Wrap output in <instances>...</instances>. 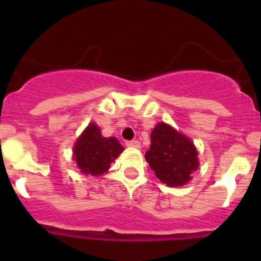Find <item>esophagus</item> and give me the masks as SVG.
Wrapping results in <instances>:
<instances>
[{
    "label": "esophagus",
    "instance_id": "34e87169",
    "mask_svg": "<svg viewBox=\"0 0 261 261\" xmlns=\"http://www.w3.org/2000/svg\"><path fill=\"white\" fill-rule=\"evenodd\" d=\"M126 145L127 146H131V147H140L141 146V144H140V141H138V140H131V141H127V143H126Z\"/></svg>",
    "mask_w": 261,
    "mask_h": 261
}]
</instances>
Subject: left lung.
I'll list each match as a JSON object with an SVG mask.
<instances>
[{"instance_id":"obj_1","label":"left lung","mask_w":261,"mask_h":261,"mask_svg":"<svg viewBox=\"0 0 261 261\" xmlns=\"http://www.w3.org/2000/svg\"><path fill=\"white\" fill-rule=\"evenodd\" d=\"M151 145L145 158L155 175L169 187H179L192 179L198 169L197 150L187 136L160 122L151 133Z\"/></svg>"}]
</instances>
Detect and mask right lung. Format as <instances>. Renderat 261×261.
Wrapping results in <instances>:
<instances>
[{"mask_svg":"<svg viewBox=\"0 0 261 261\" xmlns=\"http://www.w3.org/2000/svg\"><path fill=\"white\" fill-rule=\"evenodd\" d=\"M122 150L117 139L103 138L98 126L91 123L75 143L73 154L82 173L97 177L109 170Z\"/></svg>","mask_w":261,"mask_h":261,"instance_id":"add662e5","label":"right lung"}]
</instances>
